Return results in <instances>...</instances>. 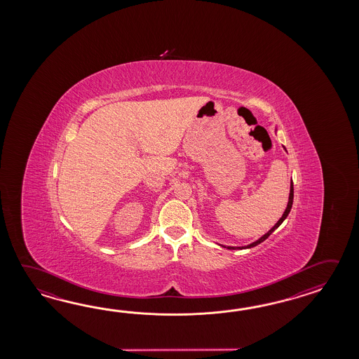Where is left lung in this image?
I'll return each instance as SVG.
<instances>
[{"label":"left lung","instance_id":"1","mask_svg":"<svg viewBox=\"0 0 359 359\" xmlns=\"http://www.w3.org/2000/svg\"><path fill=\"white\" fill-rule=\"evenodd\" d=\"M292 200H294V184H292V181H291L289 203H287V206H286V209H285V212H283V217L278 219V222L276 223L275 226H273L272 229H269L266 235H263V236L260 237L259 240H257L255 243H252V244L250 245H246V246H238V248H232V246H229V249H231V250H233V249H249V248H254V246L259 245L260 243H263V241H264L266 238H268V237L271 236V233H272L275 229H278V227L281 226V223L286 219V217H287L289 213H290L291 206H292Z\"/></svg>","mask_w":359,"mask_h":359}]
</instances>
